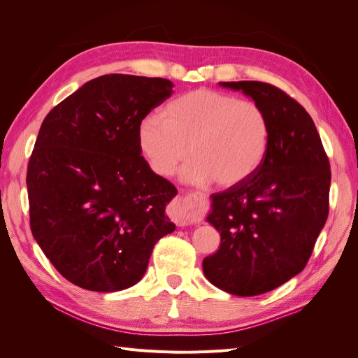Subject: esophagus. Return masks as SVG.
<instances>
[{
    "label": "esophagus",
    "instance_id": "obj_1",
    "mask_svg": "<svg viewBox=\"0 0 358 358\" xmlns=\"http://www.w3.org/2000/svg\"><path fill=\"white\" fill-rule=\"evenodd\" d=\"M188 197L194 199L199 206V209L204 208V196L201 192H189L187 196H182L175 201V209H173V218H175L176 224L183 227L188 225L192 221L194 213L191 212V209L187 206V200Z\"/></svg>",
    "mask_w": 358,
    "mask_h": 358
}]
</instances>
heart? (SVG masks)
Instances as JSON below:
<instances>
[{
    "label": "heart",
    "instance_id": "b5f03b06",
    "mask_svg": "<svg viewBox=\"0 0 358 358\" xmlns=\"http://www.w3.org/2000/svg\"><path fill=\"white\" fill-rule=\"evenodd\" d=\"M138 146L150 169L169 176L191 152L180 179L201 185L216 179L236 187L255 175L270 142V122L257 103L200 88L170 101L164 117L148 115L138 124Z\"/></svg>",
    "mask_w": 358,
    "mask_h": 358
}]
</instances>
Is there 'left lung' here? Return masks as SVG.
<instances>
[{"mask_svg":"<svg viewBox=\"0 0 358 358\" xmlns=\"http://www.w3.org/2000/svg\"><path fill=\"white\" fill-rule=\"evenodd\" d=\"M266 112L263 164L241 185L210 197L206 221L221 234L203 259L209 282L234 296L264 294L305 268L329 215L330 164L309 113L273 85L220 82Z\"/></svg>","mask_w":358,"mask_h":358,"instance_id":"obj_1","label":"left lung"}]
</instances>
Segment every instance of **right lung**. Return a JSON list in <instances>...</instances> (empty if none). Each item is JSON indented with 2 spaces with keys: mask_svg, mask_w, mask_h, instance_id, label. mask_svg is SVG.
<instances>
[{
  "mask_svg": "<svg viewBox=\"0 0 358 358\" xmlns=\"http://www.w3.org/2000/svg\"><path fill=\"white\" fill-rule=\"evenodd\" d=\"M161 78L106 74L49 112L29 158L31 231L58 272L112 292L143 278L150 254L176 225L178 194L142 157V119L173 92Z\"/></svg>",
  "mask_w": 358,
  "mask_h": 358,
  "instance_id": "obj_1",
  "label": "right lung"
}]
</instances>
